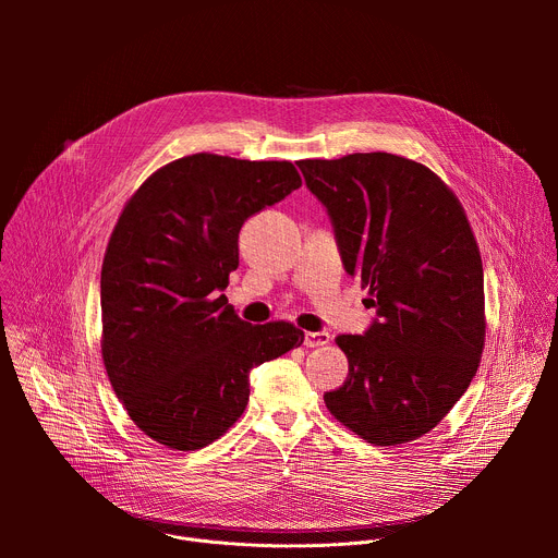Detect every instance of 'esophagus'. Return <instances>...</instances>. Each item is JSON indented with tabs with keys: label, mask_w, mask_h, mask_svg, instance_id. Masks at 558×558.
Wrapping results in <instances>:
<instances>
[{
	"label": "esophagus",
	"mask_w": 558,
	"mask_h": 558,
	"mask_svg": "<svg viewBox=\"0 0 558 558\" xmlns=\"http://www.w3.org/2000/svg\"><path fill=\"white\" fill-rule=\"evenodd\" d=\"M331 336L327 331H306L304 333V347L308 349H315V347H325L329 344Z\"/></svg>",
	"instance_id": "obj_1"
}]
</instances>
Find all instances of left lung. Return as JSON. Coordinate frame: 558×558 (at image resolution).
I'll list each match as a JSON object with an SVG mask.
<instances>
[{
  "label": "left lung",
  "mask_w": 558,
  "mask_h": 558,
  "mask_svg": "<svg viewBox=\"0 0 558 558\" xmlns=\"http://www.w3.org/2000/svg\"><path fill=\"white\" fill-rule=\"evenodd\" d=\"M331 218L342 265L375 308L362 336H338L349 377L331 415L373 446L435 428L480 366L484 267L457 196L422 163L386 151L298 161Z\"/></svg>",
  "instance_id": "1"
}]
</instances>
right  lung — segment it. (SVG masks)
<instances>
[{
	"mask_svg": "<svg viewBox=\"0 0 558 558\" xmlns=\"http://www.w3.org/2000/svg\"><path fill=\"white\" fill-rule=\"evenodd\" d=\"M300 185L289 161L201 151L154 172L123 207L101 267V353L154 441L211 444L243 415L252 368L302 344L289 323L241 320L222 293L243 222Z\"/></svg>",
	"mask_w": 558,
	"mask_h": 558,
	"instance_id": "1",
	"label": "right lung"
}]
</instances>
